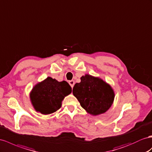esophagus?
<instances>
[{
  "mask_svg": "<svg viewBox=\"0 0 152 152\" xmlns=\"http://www.w3.org/2000/svg\"><path fill=\"white\" fill-rule=\"evenodd\" d=\"M69 85H71V87H72V88H73V87H74V85H75V81L74 80H71V81H69Z\"/></svg>",
  "mask_w": 152,
  "mask_h": 152,
  "instance_id": "1",
  "label": "esophagus"
}]
</instances>
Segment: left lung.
Listing matches in <instances>:
<instances>
[{
	"label": "left lung",
	"mask_w": 152,
	"mask_h": 152,
	"mask_svg": "<svg viewBox=\"0 0 152 152\" xmlns=\"http://www.w3.org/2000/svg\"><path fill=\"white\" fill-rule=\"evenodd\" d=\"M76 83L72 93L87 112L98 115L106 112L114 102L115 94L110 85L98 77L85 75Z\"/></svg>",
	"instance_id": "8db88e82"
}]
</instances>
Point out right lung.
<instances>
[{
  "label": "right lung",
  "instance_id": "add662e5",
  "mask_svg": "<svg viewBox=\"0 0 152 152\" xmlns=\"http://www.w3.org/2000/svg\"><path fill=\"white\" fill-rule=\"evenodd\" d=\"M71 92L72 88L67 81L60 82L48 77L33 87L30 99L37 112L48 115L60 109L62 101Z\"/></svg>",
  "mask_w": 152,
  "mask_h": 152
}]
</instances>
